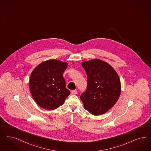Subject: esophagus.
<instances>
[{
    "mask_svg": "<svg viewBox=\"0 0 151 151\" xmlns=\"http://www.w3.org/2000/svg\"><path fill=\"white\" fill-rule=\"evenodd\" d=\"M71 93L73 94V95H76V94L78 93V91H77L76 90H73L71 91Z\"/></svg>",
    "mask_w": 151,
    "mask_h": 151,
    "instance_id": "34e87169",
    "label": "esophagus"
}]
</instances>
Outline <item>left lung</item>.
Returning <instances> with one entry per match:
<instances>
[{
	"label": "left lung",
	"mask_w": 151,
	"mask_h": 151,
	"mask_svg": "<svg viewBox=\"0 0 151 151\" xmlns=\"http://www.w3.org/2000/svg\"><path fill=\"white\" fill-rule=\"evenodd\" d=\"M88 86L80 99L85 109L94 115L103 114L117 102L121 84L117 73L108 63L98 58L83 61Z\"/></svg>",
	"instance_id": "obj_1"
}]
</instances>
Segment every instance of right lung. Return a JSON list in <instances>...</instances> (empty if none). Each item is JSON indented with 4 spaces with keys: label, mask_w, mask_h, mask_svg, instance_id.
<instances>
[{
    "label": "right lung",
    "mask_w": 151,
    "mask_h": 151,
    "mask_svg": "<svg viewBox=\"0 0 151 151\" xmlns=\"http://www.w3.org/2000/svg\"><path fill=\"white\" fill-rule=\"evenodd\" d=\"M68 66L66 62L51 59L42 62L33 69L29 78V89L40 107L48 110L55 109L63 104L70 94L63 77Z\"/></svg>",
    "instance_id": "obj_1"
}]
</instances>
